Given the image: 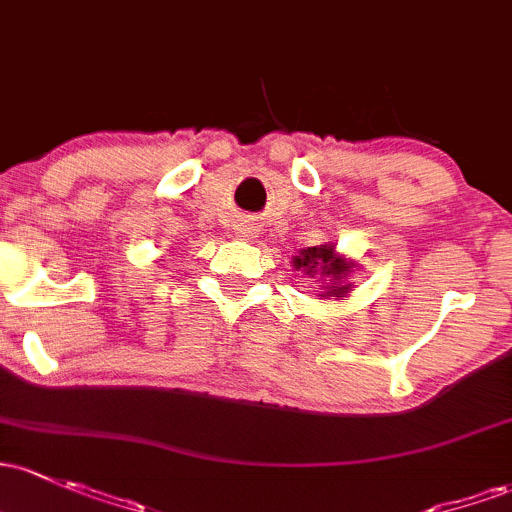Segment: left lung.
I'll list each match as a JSON object with an SVG mask.
<instances>
[{
	"instance_id": "8db88e82",
	"label": "left lung",
	"mask_w": 512,
	"mask_h": 512,
	"mask_svg": "<svg viewBox=\"0 0 512 512\" xmlns=\"http://www.w3.org/2000/svg\"><path fill=\"white\" fill-rule=\"evenodd\" d=\"M294 269L306 277H316L320 284V299H345L352 291L350 274L357 269V262L347 260L335 250V243H325L301 250L294 257Z\"/></svg>"
}]
</instances>
